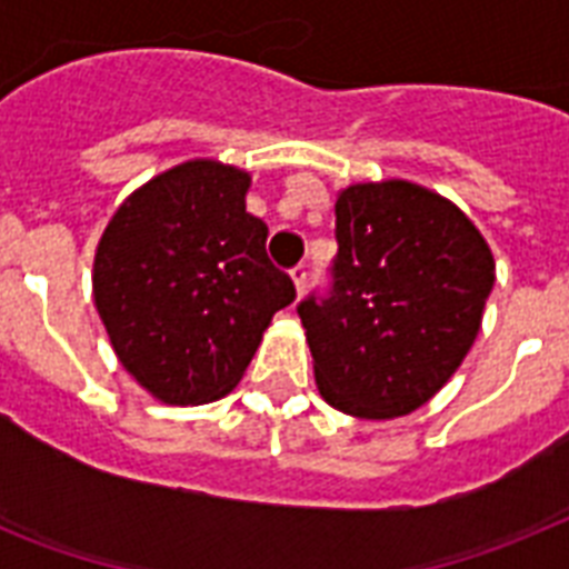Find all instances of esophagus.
I'll return each mask as SVG.
<instances>
[{
  "label": "esophagus",
  "instance_id": "34e87169",
  "mask_svg": "<svg viewBox=\"0 0 569 569\" xmlns=\"http://www.w3.org/2000/svg\"><path fill=\"white\" fill-rule=\"evenodd\" d=\"M292 283H295V292L303 295V286H307V266L292 268Z\"/></svg>",
  "mask_w": 569,
  "mask_h": 569
}]
</instances>
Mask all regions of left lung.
Segmentation results:
<instances>
[{"mask_svg":"<svg viewBox=\"0 0 569 569\" xmlns=\"http://www.w3.org/2000/svg\"><path fill=\"white\" fill-rule=\"evenodd\" d=\"M333 292L298 307L321 398L357 419L419 410L476 342L496 280L458 206L407 180L337 194Z\"/></svg>","mask_w":569,"mask_h":569,"instance_id":"1","label":"left lung"}]
</instances>
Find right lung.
Instances as JSON below:
<instances>
[{
	"label": "right lung",
	"mask_w": 569,
	"mask_h": 569,
	"mask_svg": "<svg viewBox=\"0 0 569 569\" xmlns=\"http://www.w3.org/2000/svg\"><path fill=\"white\" fill-rule=\"evenodd\" d=\"M250 173L189 159L118 206L93 253V303L127 369L162 405L218 401L295 301L244 209Z\"/></svg>",
	"instance_id": "add662e5"
}]
</instances>
